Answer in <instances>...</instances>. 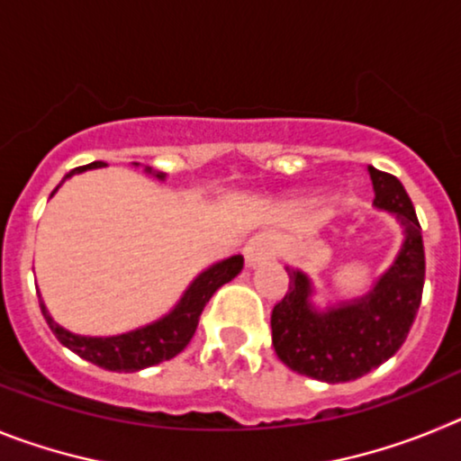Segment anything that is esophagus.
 Here are the masks:
<instances>
[{"instance_id": "34e87169", "label": "esophagus", "mask_w": 461, "mask_h": 461, "mask_svg": "<svg viewBox=\"0 0 461 461\" xmlns=\"http://www.w3.org/2000/svg\"><path fill=\"white\" fill-rule=\"evenodd\" d=\"M275 242L266 235H260V238L249 240L244 247V263H247V267H256L275 258Z\"/></svg>"}]
</instances>
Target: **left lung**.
<instances>
[{
  "instance_id": "obj_1",
  "label": "left lung",
  "mask_w": 461,
  "mask_h": 461,
  "mask_svg": "<svg viewBox=\"0 0 461 461\" xmlns=\"http://www.w3.org/2000/svg\"><path fill=\"white\" fill-rule=\"evenodd\" d=\"M374 207L388 212L404 230L402 249L372 291L319 307L309 275L286 266L288 293L272 309V346L279 360L303 376L346 383L365 376L404 344L420 307L425 249L413 203L394 175L369 166Z\"/></svg>"
}]
</instances>
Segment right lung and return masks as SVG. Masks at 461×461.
Listing matches in <instances>:
<instances>
[{
	"mask_svg": "<svg viewBox=\"0 0 461 461\" xmlns=\"http://www.w3.org/2000/svg\"><path fill=\"white\" fill-rule=\"evenodd\" d=\"M101 166L105 164L94 161V164L73 168L71 173L64 175L62 185L68 177H73V175L85 173V170L92 168H101ZM145 173L157 177V180H166V173L152 170L149 166H145ZM59 186H57V189H59ZM57 189L52 191L50 195H55ZM242 266L244 258L240 254L219 260V263H214V266H210L207 270H203L201 275L191 281L189 288L182 293L177 304H175L168 313H164L161 319L152 321V323L142 325V328L122 332V335H76L71 330L55 323V319L50 316V312H48V307L43 304V300H41V312H43V319L48 321L52 335L59 339V344L67 346L68 351H73L76 356L83 357V360L92 362L96 367L108 369V372H140V369L152 367V365H158V362L164 360H170V357H175L177 353L185 351V346L189 344L195 328H198V319H201L205 304L210 303V297L214 295L217 288H221L223 284L235 279V276L240 275V270H242Z\"/></svg>",
	"mask_w": 461,
	"mask_h": 461,
	"instance_id": "obj_1",
	"label": "right lung"
}]
</instances>
